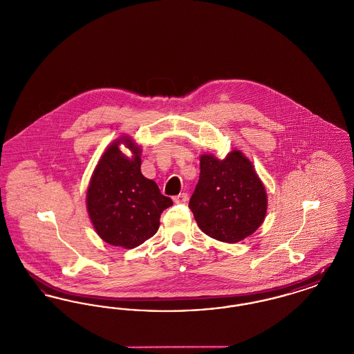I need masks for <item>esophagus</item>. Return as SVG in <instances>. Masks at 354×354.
Here are the masks:
<instances>
[{
    "label": "esophagus",
    "instance_id": "34e87169",
    "mask_svg": "<svg viewBox=\"0 0 354 354\" xmlns=\"http://www.w3.org/2000/svg\"><path fill=\"white\" fill-rule=\"evenodd\" d=\"M172 199H174V202L175 203H185L187 202V199H188V195H187L185 192H182V194L174 196Z\"/></svg>",
    "mask_w": 354,
    "mask_h": 354
}]
</instances>
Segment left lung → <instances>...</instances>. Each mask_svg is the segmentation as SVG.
Returning a JSON list of instances; mask_svg holds the SVG:
<instances>
[{"label": "left lung", "instance_id": "1", "mask_svg": "<svg viewBox=\"0 0 354 354\" xmlns=\"http://www.w3.org/2000/svg\"><path fill=\"white\" fill-rule=\"evenodd\" d=\"M188 207L205 235L237 243L261 225L267 194L241 152H230L223 160L205 153L201 156L199 182Z\"/></svg>", "mask_w": 354, "mask_h": 354}]
</instances>
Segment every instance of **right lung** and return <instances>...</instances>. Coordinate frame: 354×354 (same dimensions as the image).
I'll return each instance as SVG.
<instances>
[{
    "label": "right lung",
    "mask_w": 354,
    "mask_h": 354,
    "mask_svg": "<svg viewBox=\"0 0 354 354\" xmlns=\"http://www.w3.org/2000/svg\"><path fill=\"white\" fill-rule=\"evenodd\" d=\"M120 141L133 151V160L118 150ZM139 153L131 139L113 143L103 152L87 191V211L97 234L127 250L155 235L162 212L172 205L156 183L142 175Z\"/></svg>",
    "instance_id": "add662e5"
}]
</instances>
